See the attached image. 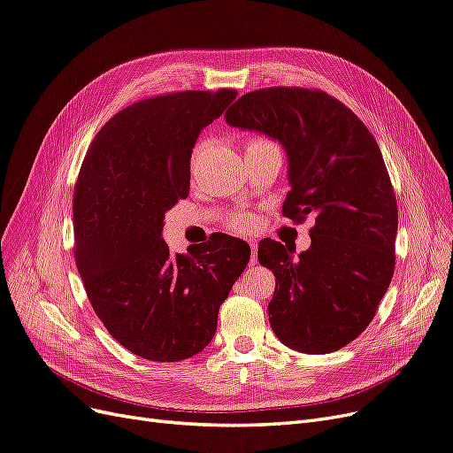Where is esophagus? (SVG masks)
Instances as JSON below:
<instances>
[{
    "mask_svg": "<svg viewBox=\"0 0 453 453\" xmlns=\"http://www.w3.org/2000/svg\"><path fill=\"white\" fill-rule=\"evenodd\" d=\"M251 245V265H257V243L250 242Z\"/></svg>",
    "mask_w": 453,
    "mask_h": 453,
    "instance_id": "34e87169",
    "label": "esophagus"
}]
</instances>
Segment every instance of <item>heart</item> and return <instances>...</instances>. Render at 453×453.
Wrapping results in <instances>:
<instances>
[{
	"label": "heart",
	"mask_w": 453,
	"mask_h": 453,
	"mask_svg": "<svg viewBox=\"0 0 453 453\" xmlns=\"http://www.w3.org/2000/svg\"><path fill=\"white\" fill-rule=\"evenodd\" d=\"M198 149H196V153H198ZM266 149H278V145L268 138H258V135L257 138L248 140V143H245V153H251V150H266ZM226 225L230 230H234V232H250L255 228L257 219L251 211H234L228 217Z\"/></svg>",
	"instance_id": "obj_1"
}]
</instances>
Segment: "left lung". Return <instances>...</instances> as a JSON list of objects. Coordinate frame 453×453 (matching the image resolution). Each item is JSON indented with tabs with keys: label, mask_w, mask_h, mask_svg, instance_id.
<instances>
[{
	"label": "left lung",
	"mask_w": 453,
	"mask_h": 453,
	"mask_svg": "<svg viewBox=\"0 0 453 453\" xmlns=\"http://www.w3.org/2000/svg\"><path fill=\"white\" fill-rule=\"evenodd\" d=\"M225 119L283 145L291 190L281 213L295 223L308 215L315 221L311 245L296 257L281 242H258V263L276 276L272 331L303 353L348 346L372 321L395 272L399 215L374 135L318 88L253 90Z\"/></svg>",
	"instance_id": "1"
}]
</instances>
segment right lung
Returning <instances> with one entry per match:
<instances>
[{
	"label": "right lung",
	"instance_id": "add662e5",
	"mask_svg": "<svg viewBox=\"0 0 453 453\" xmlns=\"http://www.w3.org/2000/svg\"><path fill=\"white\" fill-rule=\"evenodd\" d=\"M234 98V88H219L135 102L105 122L81 164L77 270L107 333L147 361H183L208 346L250 263V245L226 234L187 255L160 238L164 213L188 196L196 138Z\"/></svg>",
	"mask_w": 453,
	"mask_h": 453
}]
</instances>
